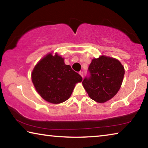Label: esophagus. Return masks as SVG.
I'll use <instances>...</instances> for the list:
<instances>
[{
	"label": "esophagus",
	"mask_w": 148,
	"mask_h": 148,
	"mask_svg": "<svg viewBox=\"0 0 148 148\" xmlns=\"http://www.w3.org/2000/svg\"><path fill=\"white\" fill-rule=\"evenodd\" d=\"M79 74L81 75V76H82V77H84V72H82V71H80L79 72Z\"/></svg>",
	"instance_id": "1"
}]
</instances>
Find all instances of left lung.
Listing matches in <instances>:
<instances>
[{
    "mask_svg": "<svg viewBox=\"0 0 148 148\" xmlns=\"http://www.w3.org/2000/svg\"><path fill=\"white\" fill-rule=\"evenodd\" d=\"M88 72L89 75L82 82L83 86L90 98L103 103L118 92L125 70L118 60L102 56L92 60Z\"/></svg>",
    "mask_w": 148,
    "mask_h": 148,
    "instance_id": "1",
    "label": "left lung"
}]
</instances>
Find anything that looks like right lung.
<instances>
[{"instance_id": "1", "label": "right lung", "mask_w": 148, "mask_h": 148, "mask_svg": "<svg viewBox=\"0 0 148 148\" xmlns=\"http://www.w3.org/2000/svg\"><path fill=\"white\" fill-rule=\"evenodd\" d=\"M32 81L38 94L45 101L59 104L69 99L75 84L82 77L66 65L64 59L49 53L38 62L32 72Z\"/></svg>"}]
</instances>
